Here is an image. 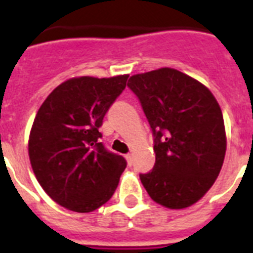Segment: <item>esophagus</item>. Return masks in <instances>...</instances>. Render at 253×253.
<instances>
[{
    "label": "esophagus",
    "instance_id": "1",
    "mask_svg": "<svg viewBox=\"0 0 253 253\" xmlns=\"http://www.w3.org/2000/svg\"><path fill=\"white\" fill-rule=\"evenodd\" d=\"M125 158H126V160H127V164H128V166H131V164H132V156H131V154H127Z\"/></svg>",
    "mask_w": 253,
    "mask_h": 253
}]
</instances>
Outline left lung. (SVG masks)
Here are the masks:
<instances>
[{"instance_id":"8db88e82","label":"left lung","mask_w":253,"mask_h":253,"mask_svg":"<svg viewBox=\"0 0 253 253\" xmlns=\"http://www.w3.org/2000/svg\"><path fill=\"white\" fill-rule=\"evenodd\" d=\"M154 135L156 162L140 181L155 202L169 209L196 204L223 166L222 110L208 87L172 68L130 77Z\"/></svg>"}]
</instances>
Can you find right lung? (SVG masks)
I'll return each mask as SVG.
<instances>
[{
	"instance_id": "right-lung-1",
	"label": "right lung",
	"mask_w": 253,
	"mask_h": 253,
	"mask_svg": "<svg viewBox=\"0 0 253 253\" xmlns=\"http://www.w3.org/2000/svg\"><path fill=\"white\" fill-rule=\"evenodd\" d=\"M127 79H71L53 89L38 110L30 132V162L42 188L63 208L90 212L106 204L118 186L126 159L107 150L99 127Z\"/></svg>"
}]
</instances>
